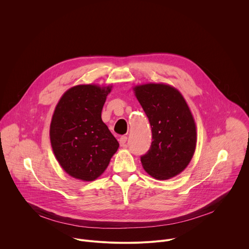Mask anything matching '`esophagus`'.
Segmentation results:
<instances>
[{
    "label": "esophagus",
    "mask_w": 249,
    "mask_h": 249,
    "mask_svg": "<svg viewBox=\"0 0 249 249\" xmlns=\"http://www.w3.org/2000/svg\"><path fill=\"white\" fill-rule=\"evenodd\" d=\"M126 142H127V137L126 136H121L119 139V144L121 147H124L126 145Z\"/></svg>",
    "instance_id": "34e87169"
}]
</instances>
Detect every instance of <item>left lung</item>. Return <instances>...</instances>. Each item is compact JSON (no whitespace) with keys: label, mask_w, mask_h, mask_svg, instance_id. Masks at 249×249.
Masks as SVG:
<instances>
[{"label":"left lung","mask_w":249,"mask_h":249,"mask_svg":"<svg viewBox=\"0 0 249 249\" xmlns=\"http://www.w3.org/2000/svg\"><path fill=\"white\" fill-rule=\"evenodd\" d=\"M152 128L153 142L141 157L144 169L160 180L183 171L196 148V125L182 94L164 84H147L134 88Z\"/></svg>","instance_id":"obj_1"}]
</instances>
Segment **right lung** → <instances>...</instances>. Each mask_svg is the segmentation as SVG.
Instances as JSON below:
<instances>
[{"label": "right lung", "mask_w": 249, "mask_h": 249, "mask_svg": "<svg viewBox=\"0 0 249 249\" xmlns=\"http://www.w3.org/2000/svg\"><path fill=\"white\" fill-rule=\"evenodd\" d=\"M111 88L73 87L55 108L50 125L51 146L62 168L77 179H96L118 150L119 143L101 119Z\"/></svg>", "instance_id": "1"}]
</instances>
